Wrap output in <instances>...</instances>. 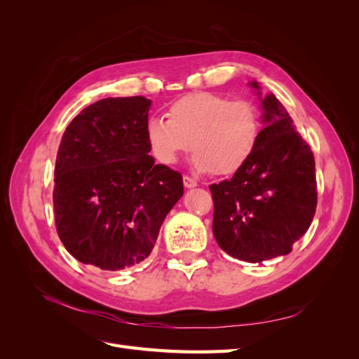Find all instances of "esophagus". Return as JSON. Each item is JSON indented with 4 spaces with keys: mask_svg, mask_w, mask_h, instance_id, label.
<instances>
[{
    "mask_svg": "<svg viewBox=\"0 0 359 359\" xmlns=\"http://www.w3.org/2000/svg\"><path fill=\"white\" fill-rule=\"evenodd\" d=\"M182 182H184V187H186V189H193V187L198 186V181L190 178V177H187V175L182 178Z\"/></svg>",
    "mask_w": 359,
    "mask_h": 359,
    "instance_id": "esophagus-1",
    "label": "esophagus"
}]
</instances>
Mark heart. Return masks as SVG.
<instances>
[{
    "label": "heart",
    "instance_id": "b5f03b06",
    "mask_svg": "<svg viewBox=\"0 0 359 359\" xmlns=\"http://www.w3.org/2000/svg\"><path fill=\"white\" fill-rule=\"evenodd\" d=\"M260 128V114L252 102L194 93L173 102L168 119L149 116L145 135L151 153L163 165H175L191 148L199 172L232 175L252 158Z\"/></svg>",
    "mask_w": 359,
    "mask_h": 359
}]
</instances>
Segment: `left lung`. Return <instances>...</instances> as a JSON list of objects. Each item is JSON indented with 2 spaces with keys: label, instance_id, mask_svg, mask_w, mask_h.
Returning a JSON list of instances; mask_svg holds the SVG:
<instances>
[{
  "label": "left lung",
  "instance_id": "8db88e82",
  "mask_svg": "<svg viewBox=\"0 0 359 359\" xmlns=\"http://www.w3.org/2000/svg\"><path fill=\"white\" fill-rule=\"evenodd\" d=\"M264 128L253 153L231 180L211 184L212 233L229 256L260 264L285 256L309 231L316 212L314 157L274 94L262 97Z\"/></svg>",
  "mask_w": 359,
  "mask_h": 359
}]
</instances>
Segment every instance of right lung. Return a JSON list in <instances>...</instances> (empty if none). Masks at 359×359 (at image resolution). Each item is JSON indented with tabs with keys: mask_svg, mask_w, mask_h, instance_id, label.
<instances>
[{
	"mask_svg": "<svg viewBox=\"0 0 359 359\" xmlns=\"http://www.w3.org/2000/svg\"><path fill=\"white\" fill-rule=\"evenodd\" d=\"M151 100L107 97L74 116L55 163L53 212L67 252L85 265L126 269L153 252L182 177L149 156Z\"/></svg>",
	"mask_w": 359,
	"mask_h": 359,
	"instance_id": "1",
	"label": "right lung"
}]
</instances>
